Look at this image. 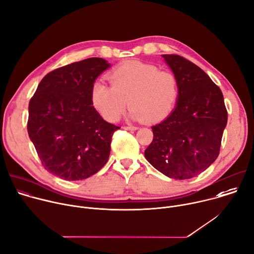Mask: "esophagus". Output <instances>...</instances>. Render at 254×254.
I'll list each match as a JSON object with an SVG mask.
<instances>
[{
    "instance_id": "esophagus-1",
    "label": "esophagus",
    "mask_w": 254,
    "mask_h": 254,
    "mask_svg": "<svg viewBox=\"0 0 254 254\" xmlns=\"http://www.w3.org/2000/svg\"><path fill=\"white\" fill-rule=\"evenodd\" d=\"M123 129H125V130H132V131H134V130H137V129H138V127H136V126H124V127H123Z\"/></svg>"
}]
</instances>
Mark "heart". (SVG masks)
<instances>
[{
    "label": "heart",
    "mask_w": 254,
    "mask_h": 254,
    "mask_svg": "<svg viewBox=\"0 0 254 254\" xmlns=\"http://www.w3.org/2000/svg\"><path fill=\"white\" fill-rule=\"evenodd\" d=\"M108 78L111 86L94 83L91 98L96 110L109 122L118 121L129 104L133 119L158 123L170 116L180 97L176 73L153 64L126 63L113 69Z\"/></svg>",
    "instance_id": "1"
}]
</instances>
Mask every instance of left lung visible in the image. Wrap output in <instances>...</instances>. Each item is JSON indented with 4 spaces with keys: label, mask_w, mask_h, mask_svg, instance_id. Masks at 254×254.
Listing matches in <instances>:
<instances>
[{
    "label": "left lung",
    "mask_w": 254,
    "mask_h": 254,
    "mask_svg": "<svg viewBox=\"0 0 254 254\" xmlns=\"http://www.w3.org/2000/svg\"><path fill=\"white\" fill-rule=\"evenodd\" d=\"M180 81L176 109L152 126L147 161L164 176L188 180L217 159L228 113L220 88L198 65L178 54H162Z\"/></svg>",
    "instance_id": "left-lung-1"
}]
</instances>
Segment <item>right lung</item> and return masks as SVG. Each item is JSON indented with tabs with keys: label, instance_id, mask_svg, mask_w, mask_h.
<instances>
[{
	"label": "right lung",
	"instance_id": "add662e5",
	"mask_svg": "<svg viewBox=\"0 0 254 254\" xmlns=\"http://www.w3.org/2000/svg\"><path fill=\"white\" fill-rule=\"evenodd\" d=\"M110 64L91 58L56 68L39 82L29 102L27 130L46 171L65 181L97 174L106 164L120 127L93 106L96 78Z\"/></svg>",
	"mask_w": 254,
	"mask_h": 254
}]
</instances>
